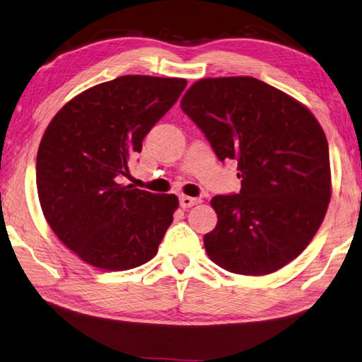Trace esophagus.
Returning <instances> with one entry per match:
<instances>
[{
  "instance_id": "1",
  "label": "esophagus",
  "mask_w": 362,
  "mask_h": 362,
  "mask_svg": "<svg viewBox=\"0 0 362 362\" xmlns=\"http://www.w3.org/2000/svg\"><path fill=\"white\" fill-rule=\"evenodd\" d=\"M201 202L199 197H191V196H180V205L182 209H189L193 205H197Z\"/></svg>"
}]
</instances>
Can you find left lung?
I'll return each mask as SVG.
<instances>
[{
  "mask_svg": "<svg viewBox=\"0 0 362 362\" xmlns=\"http://www.w3.org/2000/svg\"><path fill=\"white\" fill-rule=\"evenodd\" d=\"M182 110L216 157L237 161L242 189L215 196L216 228L204 246L218 267L245 276L278 272L306 250L331 199L328 141L306 106L252 76L204 78Z\"/></svg>",
  "mask_w": 362,
  "mask_h": 362,
  "instance_id": "obj_1",
  "label": "left lung"
}]
</instances>
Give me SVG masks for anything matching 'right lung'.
<instances>
[{"instance_id": "add662e5", "label": "right lung", "mask_w": 362, "mask_h": 362, "mask_svg": "<svg viewBox=\"0 0 362 362\" xmlns=\"http://www.w3.org/2000/svg\"><path fill=\"white\" fill-rule=\"evenodd\" d=\"M185 86L183 78L124 75L78 94L48 124L35 163L40 207L86 264L124 272L158 252L179 199L120 179Z\"/></svg>"}]
</instances>
